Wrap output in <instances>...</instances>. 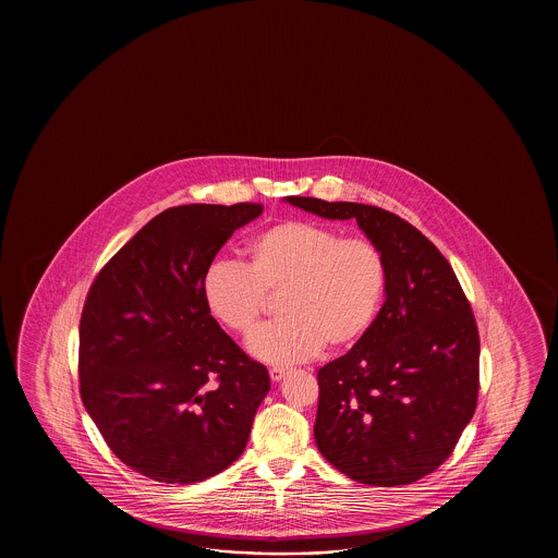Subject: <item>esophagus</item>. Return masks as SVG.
<instances>
[{"label":"esophagus","mask_w":558,"mask_h":558,"mask_svg":"<svg viewBox=\"0 0 558 558\" xmlns=\"http://www.w3.org/2000/svg\"><path fill=\"white\" fill-rule=\"evenodd\" d=\"M284 373H287V368L284 367H271L269 368V377H271V380H281L284 377Z\"/></svg>","instance_id":"obj_1"}]
</instances>
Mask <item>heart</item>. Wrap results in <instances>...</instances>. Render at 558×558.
I'll return each instance as SVG.
<instances>
[{
    "label": "heart",
    "mask_w": 558,
    "mask_h": 558,
    "mask_svg": "<svg viewBox=\"0 0 558 558\" xmlns=\"http://www.w3.org/2000/svg\"><path fill=\"white\" fill-rule=\"evenodd\" d=\"M245 253L247 265L223 259L205 269L203 301L217 323L250 337L269 308V295H281L287 317L251 341V353L274 365L305 361L323 344L356 343L387 289V259L373 239L343 238L313 221L267 227Z\"/></svg>",
    "instance_id": "heart-1"
}]
</instances>
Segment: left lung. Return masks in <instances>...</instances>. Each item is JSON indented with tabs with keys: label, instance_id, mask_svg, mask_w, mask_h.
I'll return each mask as SVG.
<instances>
[{
	"label": "left lung",
	"instance_id": "8db88e82",
	"mask_svg": "<svg viewBox=\"0 0 558 558\" xmlns=\"http://www.w3.org/2000/svg\"><path fill=\"white\" fill-rule=\"evenodd\" d=\"M356 219L387 259L385 303L347 355L319 368L315 440L356 483L411 485L445 463L473 418L481 341L463 287L430 241L375 205L287 197Z\"/></svg>",
	"mask_w": 558,
	"mask_h": 558
}]
</instances>
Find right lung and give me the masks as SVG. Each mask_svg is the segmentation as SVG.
<instances>
[{"label":"right lung","instance_id":"1","mask_svg":"<svg viewBox=\"0 0 558 558\" xmlns=\"http://www.w3.org/2000/svg\"><path fill=\"white\" fill-rule=\"evenodd\" d=\"M262 203L179 205L104 265L80 320V392L107 447L135 473L191 485L250 440L269 373L209 315L205 269Z\"/></svg>","mask_w":558,"mask_h":558}]
</instances>
